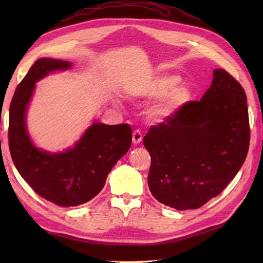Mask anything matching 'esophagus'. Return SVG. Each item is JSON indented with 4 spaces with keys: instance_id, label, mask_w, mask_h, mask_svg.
<instances>
[{
    "instance_id": "34e87169",
    "label": "esophagus",
    "mask_w": 263,
    "mask_h": 263,
    "mask_svg": "<svg viewBox=\"0 0 263 263\" xmlns=\"http://www.w3.org/2000/svg\"><path fill=\"white\" fill-rule=\"evenodd\" d=\"M141 141H142V133H141V131L136 130L132 135V142L135 144H138V143H140Z\"/></svg>"
}]
</instances>
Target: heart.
<instances>
[{
  "label": "heart",
  "instance_id": "heart-1",
  "mask_svg": "<svg viewBox=\"0 0 263 263\" xmlns=\"http://www.w3.org/2000/svg\"><path fill=\"white\" fill-rule=\"evenodd\" d=\"M180 78L176 76H164L156 79L150 86L148 93L149 96L158 98L167 96L163 102L152 110V115L156 119H165L175 113L176 110L187 105L193 98V93L187 87L177 86Z\"/></svg>",
  "mask_w": 263,
  "mask_h": 263
}]
</instances>
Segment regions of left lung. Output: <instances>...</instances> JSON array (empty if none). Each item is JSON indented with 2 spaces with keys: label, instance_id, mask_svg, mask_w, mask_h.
Returning a JSON list of instances; mask_svg holds the SVG:
<instances>
[{
  "label": "left lung",
  "instance_id": "8db88e82",
  "mask_svg": "<svg viewBox=\"0 0 263 263\" xmlns=\"http://www.w3.org/2000/svg\"><path fill=\"white\" fill-rule=\"evenodd\" d=\"M247 95L227 71L216 69L210 88L149 128V190L177 210L198 209L222 192L247 158Z\"/></svg>",
  "mask_w": 263,
  "mask_h": 263
}]
</instances>
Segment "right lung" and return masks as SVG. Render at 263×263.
<instances>
[{
  "mask_svg": "<svg viewBox=\"0 0 263 263\" xmlns=\"http://www.w3.org/2000/svg\"><path fill=\"white\" fill-rule=\"evenodd\" d=\"M70 66L66 61L37 60L16 87L9 116V148L15 168L39 197L60 206H76L96 197L132 141L128 124L96 122L64 153L51 154L33 146L26 127V110L35 83L49 72Z\"/></svg>",
  "mask_w": 263,
  "mask_h": 263,
  "instance_id": "obj_1",
  "label": "right lung"
}]
</instances>
